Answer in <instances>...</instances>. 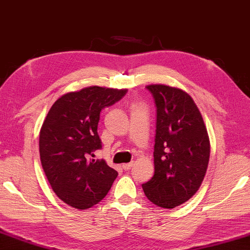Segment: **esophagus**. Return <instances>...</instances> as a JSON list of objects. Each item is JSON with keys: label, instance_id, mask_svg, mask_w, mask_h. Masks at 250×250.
Returning a JSON list of instances; mask_svg holds the SVG:
<instances>
[{"label": "esophagus", "instance_id": "obj_1", "mask_svg": "<svg viewBox=\"0 0 250 250\" xmlns=\"http://www.w3.org/2000/svg\"><path fill=\"white\" fill-rule=\"evenodd\" d=\"M132 166H133V163H127V164H123L122 167L124 170H128L132 168Z\"/></svg>", "mask_w": 250, "mask_h": 250}]
</instances>
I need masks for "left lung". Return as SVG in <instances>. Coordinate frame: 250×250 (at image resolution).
<instances>
[{"instance_id": "8db88e82", "label": "left lung", "mask_w": 250, "mask_h": 250, "mask_svg": "<svg viewBox=\"0 0 250 250\" xmlns=\"http://www.w3.org/2000/svg\"><path fill=\"white\" fill-rule=\"evenodd\" d=\"M146 88L154 97L157 118L155 173L142 187L153 204L170 209L190 199L202 185L209 162V137L186 92L162 84Z\"/></svg>"}]
</instances>
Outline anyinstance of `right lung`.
Listing matches in <instances>:
<instances>
[{
	"label": "right lung",
	"mask_w": 250,
	"mask_h": 250,
	"mask_svg": "<svg viewBox=\"0 0 250 250\" xmlns=\"http://www.w3.org/2000/svg\"><path fill=\"white\" fill-rule=\"evenodd\" d=\"M127 89L88 86L61 96L40 132L44 173L57 197L86 209L103 199L117 177L104 159H94L102 148L97 134L101 110L115 104Z\"/></svg>",
	"instance_id": "add662e5"
}]
</instances>
